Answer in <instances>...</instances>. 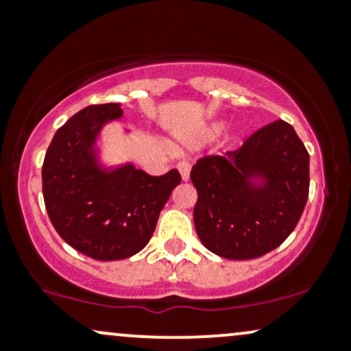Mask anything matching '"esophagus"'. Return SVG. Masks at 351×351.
<instances>
[{
  "mask_svg": "<svg viewBox=\"0 0 351 351\" xmlns=\"http://www.w3.org/2000/svg\"><path fill=\"white\" fill-rule=\"evenodd\" d=\"M189 170H191V165H189L188 162H180L178 163V171H180L181 180H183V181H188Z\"/></svg>",
  "mask_w": 351,
  "mask_h": 351,
  "instance_id": "1",
  "label": "esophagus"
}]
</instances>
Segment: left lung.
I'll return each mask as SVG.
<instances>
[{"label":"left lung","instance_id":"1","mask_svg":"<svg viewBox=\"0 0 351 351\" xmlns=\"http://www.w3.org/2000/svg\"><path fill=\"white\" fill-rule=\"evenodd\" d=\"M305 145L284 120L265 125L237 150L203 156L191 170L193 219L204 247L224 259H256L295 229L308 198Z\"/></svg>","mask_w":351,"mask_h":351}]
</instances>
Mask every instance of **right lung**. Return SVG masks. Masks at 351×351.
Returning a JSON list of instances; mask_svg holds the SVG:
<instances>
[{
	"instance_id": "obj_1",
	"label": "right lung",
	"mask_w": 351,
	"mask_h": 351,
	"mask_svg": "<svg viewBox=\"0 0 351 351\" xmlns=\"http://www.w3.org/2000/svg\"><path fill=\"white\" fill-rule=\"evenodd\" d=\"M123 115L120 104L88 106L56 132L43 165V195L58 234L97 261L140 252L155 231L178 170L152 176L132 163L108 170L99 163L97 136Z\"/></svg>"
}]
</instances>
